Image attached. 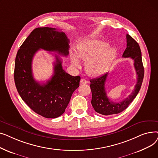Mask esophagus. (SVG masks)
I'll use <instances>...</instances> for the list:
<instances>
[{
	"label": "esophagus",
	"instance_id": "1",
	"mask_svg": "<svg viewBox=\"0 0 158 158\" xmlns=\"http://www.w3.org/2000/svg\"><path fill=\"white\" fill-rule=\"evenodd\" d=\"M80 83L81 85H85V84H87L88 83V81L84 78H82L81 79L80 81Z\"/></svg>",
	"mask_w": 158,
	"mask_h": 158
}]
</instances>
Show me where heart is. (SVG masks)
I'll return each instance as SVG.
<instances>
[{"label":"heart","instance_id":"obj_1","mask_svg":"<svg viewBox=\"0 0 158 158\" xmlns=\"http://www.w3.org/2000/svg\"><path fill=\"white\" fill-rule=\"evenodd\" d=\"M108 46L105 41L99 40L85 41L78 47L76 55L72 54V65L80 69L81 63L79 60L87 61L86 68L88 73L92 76H101L108 70L116 56L115 50Z\"/></svg>","mask_w":158,"mask_h":158}]
</instances>
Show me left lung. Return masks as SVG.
I'll use <instances>...</instances> for the list:
<instances>
[{"label": "left lung", "mask_w": 158, "mask_h": 158, "mask_svg": "<svg viewBox=\"0 0 158 158\" xmlns=\"http://www.w3.org/2000/svg\"><path fill=\"white\" fill-rule=\"evenodd\" d=\"M126 40L127 48L123 52L122 57H130L134 61V66L137 75L136 84L132 93L122 102L116 103L108 98L105 89V82L108 73L89 81L91 82L90 88L92 94L91 103L96 112L103 115L118 114L125 110L136 97L142 84L144 76V68L139 46L136 41L128 34L126 35Z\"/></svg>", "instance_id": "obj_1"}]
</instances>
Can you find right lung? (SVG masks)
Segmentation results:
<instances>
[{
    "label": "right lung",
    "instance_id": "obj_1",
    "mask_svg": "<svg viewBox=\"0 0 158 158\" xmlns=\"http://www.w3.org/2000/svg\"><path fill=\"white\" fill-rule=\"evenodd\" d=\"M69 42L61 31L38 27L24 41L15 58L14 79L18 92L32 110L45 118H55L64 112L72 94L79 86L81 77L65 72L61 59L55 55L53 76L46 83L40 84L33 77V57L40 49L68 56Z\"/></svg>",
    "mask_w": 158,
    "mask_h": 158
}]
</instances>
